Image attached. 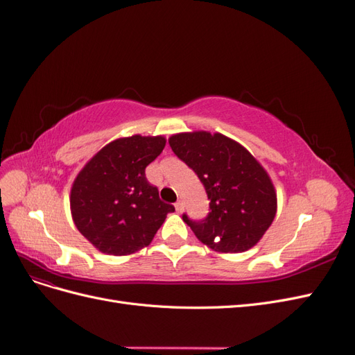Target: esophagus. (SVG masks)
I'll return each instance as SVG.
<instances>
[{"label": "esophagus", "mask_w": 355, "mask_h": 355, "mask_svg": "<svg viewBox=\"0 0 355 355\" xmlns=\"http://www.w3.org/2000/svg\"><path fill=\"white\" fill-rule=\"evenodd\" d=\"M175 209H176V211H178V213H182V211H184V202H182L180 200H179V201H176V202H175Z\"/></svg>", "instance_id": "esophagus-1"}]
</instances>
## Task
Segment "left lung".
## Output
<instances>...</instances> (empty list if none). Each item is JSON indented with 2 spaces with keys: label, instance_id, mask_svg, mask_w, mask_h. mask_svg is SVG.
I'll return each mask as SVG.
<instances>
[{
  "label": "left lung",
  "instance_id": "left-lung-1",
  "mask_svg": "<svg viewBox=\"0 0 355 355\" xmlns=\"http://www.w3.org/2000/svg\"><path fill=\"white\" fill-rule=\"evenodd\" d=\"M171 151L196 171L210 200L201 220L182 216L214 252L240 253L262 239L277 213V194L265 168L244 146L220 133H179Z\"/></svg>",
  "mask_w": 355,
  "mask_h": 355
}]
</instances>
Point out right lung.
I'll use <instances>...</instances> for the list:
<instances>
[{
	"label": "right lung",
	"mask_w": 355,
	"mask_h": 355,
	"mask_svg": "<svg viewBox=\"0 0 355 355\" xmlns=\"http://www.w3.org/2000/svg\"><path fill=\"white\" fill-rule=\"evenodd\" d=\"M163 136L121 137L96 154L75 178L71 213L77 230L106 254H130L153 241L171 204L159 200L145 168L163 153Z\"/></svg>",
	"instance_id": "add662e5"
}]
</instances>
